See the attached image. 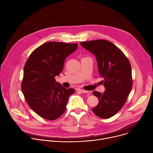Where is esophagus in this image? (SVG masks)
Wrapping results in <instances>:
<instances>
[{"label":"esophagus","instance_id":"34e87169","mask_svg":"<svg viewBox=\"0 0 153 153\" xmlns=\"http://www.w3.org/2000/svg\"><path fill=\"white\" fill-rule=\"evenodd\" d=\"M79 91H80L81 93H88L89 91H86V90H81V89H79L78 90Z\"/></svg>","mask_w":153,"mask_h":153}]
</instances>
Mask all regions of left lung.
<instances>
[{
    "label": "left lung",
    "instance_id": "obj_1",
    "mask_svg": "<svg viewBox=\"0 0 153 153\" xmlns=\"http://www.w3.org/2000/svg\"><path fill=\"white\" fill-rule=\"evenodd\" d=\"M80 45L96 57L106 90L103 93L93 92L99 99V103L92 111L102 119H108L121 110L132 89L130 62L124 53L108 40L82 42Z\"/></svg>",
    "mask_w": 153,
    "mask_h": 153
}]
</instances>
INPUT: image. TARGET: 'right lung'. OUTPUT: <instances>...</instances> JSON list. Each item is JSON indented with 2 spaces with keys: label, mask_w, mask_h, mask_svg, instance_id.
<instances>
[{
  "label": "right lung",
  "mask_w": 153,
  "mask_h": 153,
  "mask_svg": "<svg viewBox=\"0 0 153 153\" xmlns=\"http://www.w3.org/2000/svg\"><path fill=\"white\" fill-rule=\"evenodd\" d=\"M77 47V43L48 42L35 49L26 61L21 90L29 106L43 119L60 117L66 110L69 96L75 92L56 82L55 76Z\"/></svg>",
  "instance_id": "obj_1"
}]
</instances>
